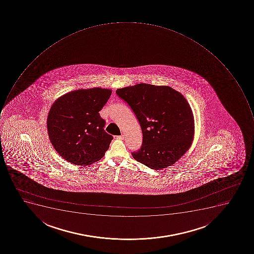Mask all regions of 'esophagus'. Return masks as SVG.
<instances>
[{
    "label": "esophagus",
    "instance_id": "1",
    "mask_svg": "<svg viewBox=\"0 0 254 254\" xmlns=\"http://www.w3.org/2000/svg\"><path fill=\"white\" fill-rule=\"evenodd\" d=\"M114 138H115V139H118V140H124L125 136L124 135H122V136H114Z\"/></svg>",
    "mask_w": 254,
    "mask_h": 254
}]
</instances>
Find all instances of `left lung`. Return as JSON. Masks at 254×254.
I'll list each match as a JSON object with an SVG mask.
<instances>
[{
	"instance_id": "1",
	"label": "left lung",
	"mask_w": 254,
	"mask_h": 254,
	"mask_svg": "<svg viewBox=\"0 0 254 254\" xmlns=\"http://www.w3.org/2000/svg\"><path fill=\"white\" fill-rule=\"evenodd\" d=\"M116 94L128 103L143 133L140 149L132 157L151 169L174 164L189 149L194 122L186 98L168 86L140 83L118 89Z\"/></svg>"
}]
</instances>
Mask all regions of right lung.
<instances>
[{"instance_id": "right-lung-1", "label": "right lung", "mask_w": 254, "mask_h": 254, "mask_svg": "<svg viewBox=\"0 0 254 254\" xmlns=\"http://www.w3.org/2000/svg\"><path fill=\"white\" fill-rule=\"evenodd\" d=\"M112 90L100 87L74 90L53 103L47 120L48 136L56 152L76 165L101 160L113 136L104 130L99 111Z\"/></svg>"}]
</instances>
